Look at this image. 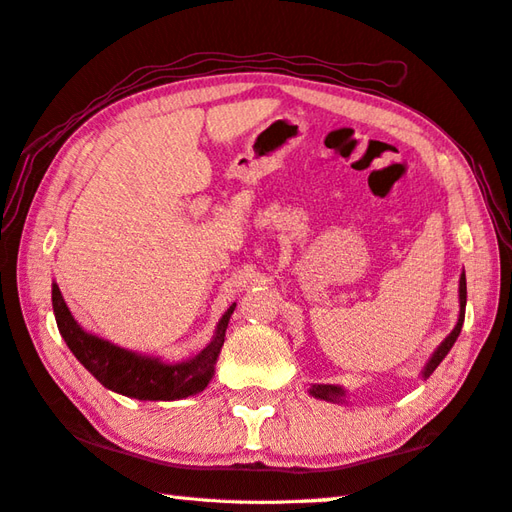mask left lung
<instances>
[{
    "instance_id": "8db88e82",
    "label": "left lung",
    "mask_w": 512,
    "mask_h": 512,
    "mask_svg": "<svg viewBox=\"0 0 512 512\" xmlns=\"http://www.w3.org/2000/svg\"><path fill=\"white\" fill-rule=\"evenodd\" d=\"M465 307H467V279H465V272H462V275H460V316H458V323H456L454 331H451V334L441 342V347H438V349L434 351L432 360L427 362V366H425L423 377H430V375L436 371V366L445 360V355L449 353V349L454 347L456 338L460 336L462 323H465ZM310 392H312L314 397H318V399H327V401H342V397H344V390H342V388H338V386H323V384H316V386H312V388H310Z\"/></svg>"
}]
</instances>
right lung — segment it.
Listing matches in <instances>:
<instances>
[{"mask_svg":"<svg viewBox=\"0 0 512 512\" xmlns=\"http://www.w3.org/2000/svg\"><path fill=\"white\" fill-rule=\"evenodd\" d=\"M52 305L58 331H61L67 347L76 355L78 362L104 388L120 392V395L126 397L148 401L183 399L207 388L213 377V366H216L218 353L224 344L229 318L235 310V305H231L227 314L220 318L216 336H213L209 347L202 349L196 358L181 364H163L154 358L120 349L98 336L87 334L76 323L74 316H71L56 283H52Z\"/></svg>","mask_w":512,"mask_h":512,"instance_id":"right-lung-1","label":"right lung"}]
</instances>
